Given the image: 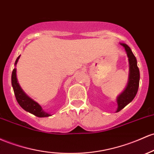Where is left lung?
Here are the masks:
<instances>
[{"instance_id":"left-lung-1","label":"left lung","mask_w":154,"mask_h":154,"mask_svg":"<svg viewBox=\"0 0 154 154\" xmlns=\"http://www.w3.org/2000/svg\"><path fill=\"white\" fill-rule=\"evenodd\" d=\"M120 45L124 47L125 51L127 55L129 65V73L128 83L126 88L120 95H118L116 99L118 104L116 112L124 109L128 104H129L134 99L137 93L140 82V71L139 68L137 67V59L134 55L127 45L124 43H120Z\"/></svg>"}]
</instances>
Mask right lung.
<instances>
[{
    "instance_id": "obj_1",
    "label": "right lung",
    "mask_w": 154,
    "mask_h": 154,
    "mask_svg": "<svg viewBox=\"0 0 154 154\" xmlns=\"http://www.w3.org/2000/svg\"><path fill=\"white\" fill-rule=\"evenodd\" d=\"M20 55L18 56L16 61H15V66H17V63L18 60L20 59ZM11 85H12L13 90H14L17 101L18 104H20V107L23 108V109L39 118L49 117V116H52L50 113L44 111V109L39 105V104L36 102V101L33 100V99H31L29 96L27 95L25 93V91L22 89L19 82H18L17 78L16 68L13 69L12 74H11Z\"/></svg>"
}]
</instances>
